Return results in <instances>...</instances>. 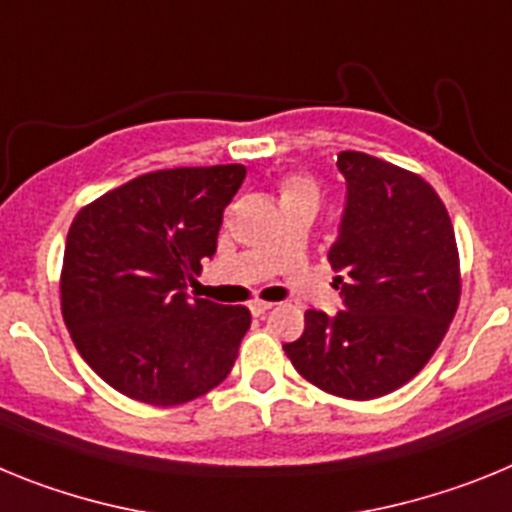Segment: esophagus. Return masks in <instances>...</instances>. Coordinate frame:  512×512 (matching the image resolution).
Here are the masks:
<instances>
[{
	"mask_svg": "<svg viewBox=\"0 0 512 512\" xmlns=\"http://www.w3.org/2000/svg\"><path fill=\"white\" fill-rule=\"evenodd\" d=\"M248 307H251L253 315H256V318H259V315H264V312H269L271 307H274V305H271V302H264V300H253L251 305H248Z\"/></svg>",
	"mask_w": 512,
	"mask_h": 512,
	"instance_id": "34e87169",
	"label": "esophagus"
}]
</instances>
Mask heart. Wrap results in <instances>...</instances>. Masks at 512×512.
Instances as JSON below:
<instances>
[{
  "label": "heart",
  "instance_id": "1",
  "mask_svg": "<svg viewBox=\"0 0 512 512\" xmlns=\"http://www.w3.org/2000/svg\"><path fill=\"white\" fill-rule=\"evenodd\" d=\"M279 189H282V200H292V197L318 200V182L310 174H289Z\"/></svg>",
  "mask_w": 512,
  "mask_h": 512
}]
</instances>
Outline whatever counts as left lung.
I'll return each mask as SVG.
<instances>
[{"instance_id":"1","label":"left lung","mask_w":512,"mask_h":512,"mask_svg":"<svg viewBox=\"0 0 512 512\" xmlns=\"http://www.w3.org/2000/svg\"><path fill=\"white\" fill-rule=\"evenodd\" d=\"M346 210L328 261L343 310L305 312L284 343L297 372L328 395L374 400L408 384L441 346L461 297L446 205L423 176L361 151L338 153Z\"/></svg>"}]
</instances>
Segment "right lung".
<instances>
[{"instance_id": "1", "label": "right lung", "mask_w": 512, "mask_h": 512, "mask_svg": "<svg viewBox=\"0 0 512 512\" xmlns=\"http://www.w3.org/2000/svg\"><path fill=\"white\" fill-rule=\"evenodd\" d=\"M241 164L135 176L76 212L66 235L61 312L81 359L130 400L171 408L230 374L251 312L187 300L217 248Z\"/></svg>"}]
</instances>
